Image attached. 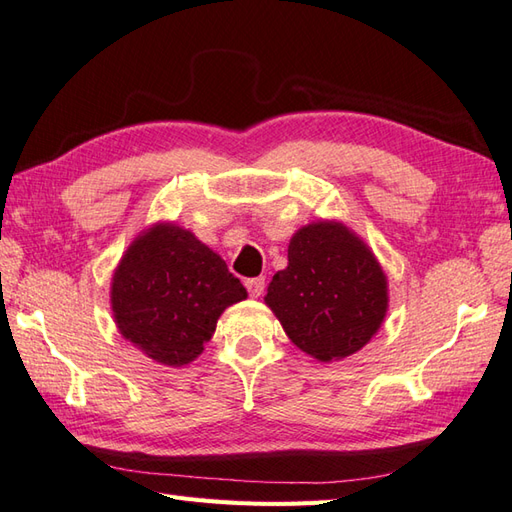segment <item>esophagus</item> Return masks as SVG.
<instances>
[{
  "instance_id": "obj_1",
  "label": "esophagus",
  "mask_w": 512,
  "mask_h": 512,
  "mask_svg": "<svg viewBox=\"0 0 512 512\" xmlns=\"http://www.w3.org/2000/svg\"><path fill=\"white\" fill-rule=\"evenodd\" d=\"M265 285H267V282H265L263 276L245 282V287H247V291H249V295H252V298H260V295L265 293Z\"/></svg>"
}]
</instances>
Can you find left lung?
Here are the masks:
<instances>
[{
    "label": "left lung",
    "mask_w": 512,
    "mask_h": 512,
    "mask_svg": "<svg viewBox=\"0 0 512 512\" xmlns=\"http://www.w3.org/2000/svg\"><path fill=\"white\" fill-rule=\"evenodd\" d=\"M265 304L302 352L337 361L355 355L381 328L388 278L344 223L317 221L291 236L289 265L271 278Z\"/></svg>",
    "instance_id": "obj_1"
}]
</instances>
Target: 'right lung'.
I'll list each match as a JSON object with an SVG mask.
<instances>
[{
  "mask_svg": "<svg viewBox=\"0 0 512 512\" xmlns=\"http://www.w3.org/2000/svg\"><path fill=\"white\" fill-rule=\"evenodd\" d=\"M247 298L225 260L175 223L144 230L111 278V311L124 339L164 366H186L221 313Z\"/></svg>",
  "mask_w": 512,
  "mask_h": 512,
  "instance_id": "add662e5",
  "label": "right lung"
}]
</instances>
